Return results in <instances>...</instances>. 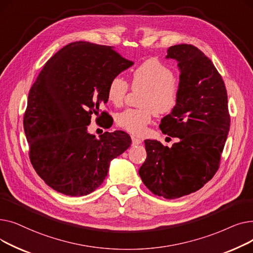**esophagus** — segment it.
Returning <instances> with one entry per match:
<instances>
[{
  "instance_id": "34e87169",
  "label": "esophagus",
  "mask_w": 253,
  "mask_h": 253,
  "mask_svg": "<svg viewBox=\"0 0 253 253\" xmlns=\"http://www.w3.org/2000/svg\"><path fill=\"white\" fill-rule=\"evenodd\" d=\"M131 139H132V145H137V144H140L142 142L141 139H139L137 137H134V136H131Z\"/></svg>"
}]
</instances>
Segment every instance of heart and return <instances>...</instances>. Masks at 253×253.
<instances>
[{"label": "heart", "mask_w": 253, "mask_h": 253, "mask_svg": "<svg viewBox=\"0 0 253 253\" xmlns=\"http://www.w3.org/2000/svg\"><path fill=\"white\" fill-rule=\"evenodd\" d=\"M131 87L143 90L140 109H128L120 114L117 123L122 129L133 135H143L152 122L155 112L160 115L169 114L178 103L180 87L174 74L157 59L142 62L132 74ZM129 90L126 80L120 76L111 79L106 89L110 102L121 106Z\"/></svg>", "instance_id": "1"}]
</instances>
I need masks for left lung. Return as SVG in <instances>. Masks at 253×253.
<instances>
[{
	"instance_id": "obj_1",
	"label": "left lung",
	"mask_w": 253,
	"mask_h": 253,
	"mask_svg": "<svg viewBox=\"0 0 253 253\" xmlns=\"http://www.w3.org/2000/svg\"><path fill=\"white\" fill-rule=\"evenodd\" d=\"M180 71L176 108L161 120L164 134L179 138L171 148L144 140L147 159L138 173L153 194L175 199L198 190L214 176L230 130L228 94L212 61L188 44L168 48Z\"/></svg>"
}]
</instances>
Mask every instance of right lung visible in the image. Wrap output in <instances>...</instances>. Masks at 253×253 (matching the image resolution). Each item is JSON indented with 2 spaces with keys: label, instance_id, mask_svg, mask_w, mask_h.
<instances>
[{
  "label": "right lung",
  "instance_id": "right-lung-1",
  "mask_svg": "<svg viewBox=\"0 0 253 253\" xmlns=\"http://www.w3.org/2000/svg\"><path fill=\"white\" fill-rule=\"evenodd\" d=\"M132 64L111 46L79 41L60 49L39 74L23 127L32 165L53 190L72 197L92 193L108 175L113 159L130 147L124 131L96 138L87 126L109 100L111 79Z\"/></svg>",
  "mask_w": 253,
  "mask_h": 253
}]
</instances>
